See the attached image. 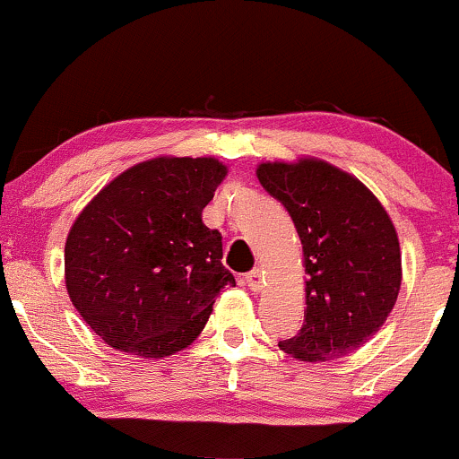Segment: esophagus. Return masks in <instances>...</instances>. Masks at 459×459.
Here are the masks:
<instances>
[{"instance_id": "obj_1", "label": "esophagus", "mask_w": 459, "mask_h": 459, "mask_svg": "<svg viewBox=\"0 0 459 459\" xmlns=\"http://www.w3.org/2000/svg\"><path fill=\"white\" fill-rule=\"evenodd\" d=\"M246 284L252 289V291H259V289L263 287V270H261V267H256V270L246 273Z\"/></svg>"}]
</instances>
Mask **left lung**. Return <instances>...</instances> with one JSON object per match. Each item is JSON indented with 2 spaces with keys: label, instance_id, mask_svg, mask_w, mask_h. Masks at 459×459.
<instances>
[{
  "label": "left lung",
  "instance_id": "left-lung-1",
  "mask_svg": "<svg viewBox=\"0 0 459 459\" xmlns=\"http://www.w3.org/2000/svg\"><path fill=\"white\" fill-rule=\"evenodd\" d=\"M261 186L284 204L307 267L304 325L281 350L317 362L351 354L382 328L402 289L391 215L365 183L328 161H265Z\"/></svg>",
  "mask_w": 459,
  "mask_h": 459
}]
</instances>
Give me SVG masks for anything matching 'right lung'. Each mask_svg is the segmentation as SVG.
Returning <instances> with one entry per match:
<instances>
[{"mask_svg": "<svg viewBox=\"0 0 459 459\" xmlns=\"http://www.w3.org/2000/svg\"><path fill=\"white\" fill-rule=\"evenodd\" d=\"M229 168L215 157H155L109 181L68 230L73 307L109 347L140 358L186 350L235 278L203 209Z\"/></svg>", "mask_w": 459, "mask_h": 459, "instance_id": "right-lung-1", "label": "right lung"}]
</instances>
